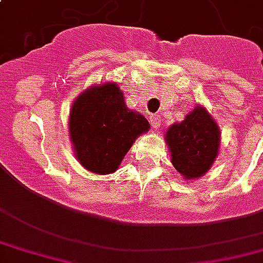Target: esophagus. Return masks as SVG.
Listing matches in <instances>:
<instances>
[{
    "label": "esophagus",
    "instance_id": "34e87169",
    "mask_svg": "<svg viewBox=\"0 0 263 263\" xmlns=\"http://www.w3.org/2000/svg\"><path fill=\"white\" fill-rule=\"evenodd\" d=\"M150 124H152V127L157 129V128L161 125V118L158 117L157 114H152V116H150Z\"/></svg>",
    "mask_w": 263,
    "mask_h": 263
}]
</instances>
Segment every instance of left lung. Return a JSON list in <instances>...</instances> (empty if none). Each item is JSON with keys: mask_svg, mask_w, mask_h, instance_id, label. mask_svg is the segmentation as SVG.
I'll use <instances>...</instances> for the list:
<instances>
[{"mask_svg": "<svg viewBox=\"0 0 263 263\" xmlns=\"http://www.w3.org/2000/svg\"><path fill=\"white\" fill-rule=\"evenodd\" d=\"M171 161L185 179H197L210 170L219 150V129L203 107H196L179 124L168 128Z\"/></svg>", "mask_w": 263, "mask_h": 263, "instance_id": "1", "label": "left lung"}]
</instances>
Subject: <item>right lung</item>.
I'll use <instances>...</instances> for the list:
<instances>
[{
  "label": "right lung",
  "mask_w": 263,
  "mask_h": 263,
  "mask_svg": "<svg viewBox=\"0 0 263 263\" xmlns=\"http://www.w3.org/2000/svg\"><path fill=\"white\" fill-rule=\"evenodd\" d=\"M70 136L76 157L88 171L110 174L117 170L149 121L125 106L116 84L91 88L76 99L70 113Z\"/></svg>",
  "instance_id": "add662e5"
}]
</instances>
